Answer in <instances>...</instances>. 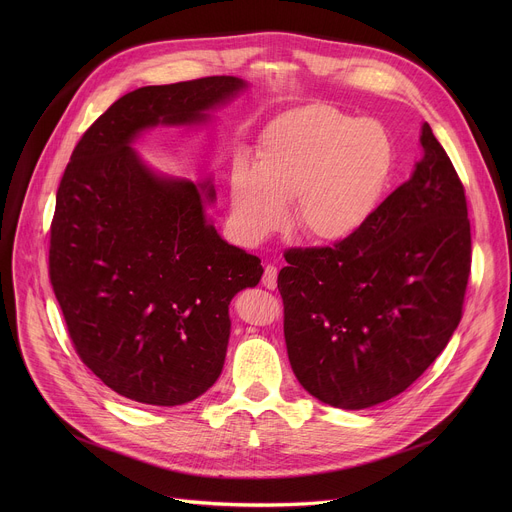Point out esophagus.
<instances>
[{
	"mask_svg": "<svg viewBox=\"0 0 512 512\" xmlns=\"http://www.w3.org/2000/svg\"><path fill=\"white\" fill-rule=\"evenodd\" d=\"M261 283H263L267 289H275V287H277V267H275V265H265Z\"/></svg>",
	"mask_w": 512,
	"mask_h": 512,
	"instance_id": "esophagus-1",
	"label": "esophagus"
}]
</instances>
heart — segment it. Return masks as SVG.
<instances>
[{
    "instance_id": "obj_1",
    "label": "heart",
    "mask_w": 512,
    "mask_h": 512,
    "mask_svg": "<svg viewBox=\"0 0 512 512\" xmlns=\"http://www.w3.org/2000/svg\"><path fill=\"white\" fill-rule=\"evenodd\" d=\"M395 172V141L377 119L326 103L281 113L259 137L255 166L235 160L233 223L245 241L279 231L294 200V225L322 243L352 237L377 212Z\"/></svg>"
}]
</instances>
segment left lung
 Wrapping results in <instances>:
<instances>
[{
    "label": "left lung",
    "mask_w": 512,
    "mask_h": 512,
    "mask_svg": "<svg viewBox=\"0 0 512 512\" xmlns=\"http://www.w3.org/2000/svg\"><path fill=\"white\" fill-rule=\"evenodd\" d=\"M421 145L413 176L358 233L285 251L277 289L289 364L332 407L403 393L462 320L472 263L464 184L427 123Z\"/></svg>",
    "instance_id": "8db88e82"
}]
</instances>
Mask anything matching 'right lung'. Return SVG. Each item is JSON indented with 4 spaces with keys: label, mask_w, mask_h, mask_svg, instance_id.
<instances>
[{
    "label": "right lung",
    "mask_w": 512,
    "mask_h": 512,
    "mask_svg": "<svg viewBox=\"0 0 512 512\" xmlns=\"http://www.w3.org/2000/svg\"><path fill=\"white\" fill-rule=\"evenodd\" d=\"M241 89L237 77H206L123 95L79 139L58 184L54 296L79 358L131 401L174 407L214 385L229 304L259 283L263 267L210 225L208 182L160 178L129 143L158 123L204 121Z\"/></svg>",
    "instance_id": "1"
}]
</instances>
